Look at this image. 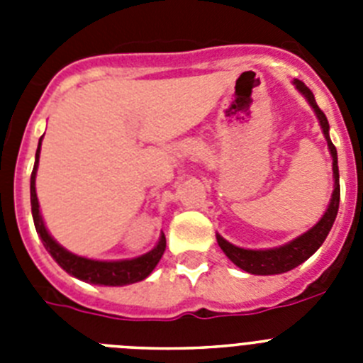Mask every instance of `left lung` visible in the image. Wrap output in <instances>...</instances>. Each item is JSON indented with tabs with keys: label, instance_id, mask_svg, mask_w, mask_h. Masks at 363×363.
I'll list each match as a JSON object with an SVG mask.
<instances>
[{
	"label": "left lung",
	"instance_id": "obj_1",
	"mask_svg": "<svg viewBox=\"0 0 363 363\" xmlns=\"http://www.w3.org/2000/svg\"><path fill=\"white\" fill-rule=\"evenodd\" d=\"M298 91L306 96L307 101L311 104V107L314 108L316 116H318L320 125H322L323 136L327 140V145L333 154V174H335V191H333L331 203H329V209L325 211L322 220L316 223L311 230H307L306 234H301L300 238L293 240L291 243L284 247H278V249H267V251H251V249H240V247H234L233 243L225 242L221 236H216L218 245L221 247V251L229 256V259L234 265H238L243 271L251 272V274H280V272H287L291 269H294L296 265L303 264L311 255L318 251V247L325 242L327 234L331 230L333 223L336 220V214H338V205H340V176H338V158H336V147L333 145L331 138H329V121H327L325 114L322 112V108L316 105V99L314 94L311 92L309 86L303 82L296 79L294 82Z\"/></svg>",
	"mask_w": 363,
	"mask_h": 363
}]
</instances>
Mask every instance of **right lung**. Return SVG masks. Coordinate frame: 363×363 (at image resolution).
I'll return each mask as SVG.
<instances>
[{
    "label": "right lung",
    "instance_id": "right-lung-1",
    "mask_svg": "<svg viewBox=\"0 0 363 363\" xmlns=\"http://www.w3.org/2000/svg\"><path fill=\"white\" fill-rule=\"evenodd\" d=\"M40 145L36 150V163L32 169L30 174V205H32V218H34V225H36L38 234H40L41 242H43L45 249L50 252L57 265L67 271L72 277L79 278L83 281L96 285H129L134 281H140L147 278L152 272V269L158 265L160 258L165 252V234H162L158 245L154 247L152 251L147 255L140 256L134 259H123V262H94V259H86L82 256H76L72 252L65 251L62 245H57L50 234L47 233L43 225L40 214V205H38L36 196V171H38V162H40Z\"/></svg>",
    "mask_w": 363,
    "mask_h": 363
}]
</instances>
